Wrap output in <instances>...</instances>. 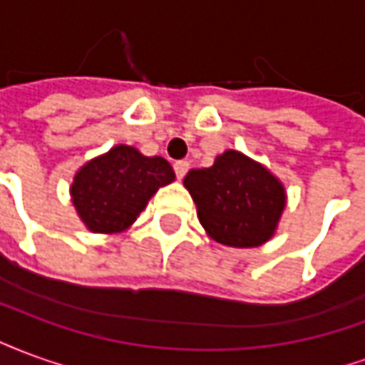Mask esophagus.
<instances>
[{
    "mask_svg": "<svg viewBox=\"0 0 365 365\" xmlns=\"http://www.w3.org/2000/svg\"><path fill=\"white\" fill-rule=\"evenodd\" d=\"M187 170H190V162H185V160H178L174 164V172L178 180H182L183 175L187 174Z\"/></svg>",
    "mask_w": 365,
    "mask_h": 365,
    "instance_id": "esophagus-1",
    "label": "esophagus"
}]
</instances>
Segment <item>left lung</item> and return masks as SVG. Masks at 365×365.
Here are the masks:
<instances>
[{
	"label": "left lung",
	"instance_id": "left-lung-1",
	"mask_svg": "<svg viewBox=\"0 0 365 365\" xmlns=\"http://www.w3.org/2000/svg\"><path fill=\"white\" fill-rule=\"evenodd\" d=\"M183 185L209 237L237 248L260 246L272 238L285 207L282 183L237 150L221 154L211 168L191 170Z\"/></svg>",
	"mask_w": 365,
	"mask_h": 365
}]
</instances>
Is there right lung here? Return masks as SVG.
<instances>
[{
    "label": "right lung",
    "mask_w": 365,
    "mask_h": 365,
    "mask_svg": "<svg viewBox=\"0 0 365 365\" xmlns=\"http://www.w3.org/2000/svg\"><path fill=\"white\" fill-rule=\"evenodd\" d=\"M174 178L168 160L148 158L119 144L76 174L72 201L90 230L120 232L136 221L158 187Z\"/></svg>",
    "instance_id": "right-lung-1"
}]
</instances>
